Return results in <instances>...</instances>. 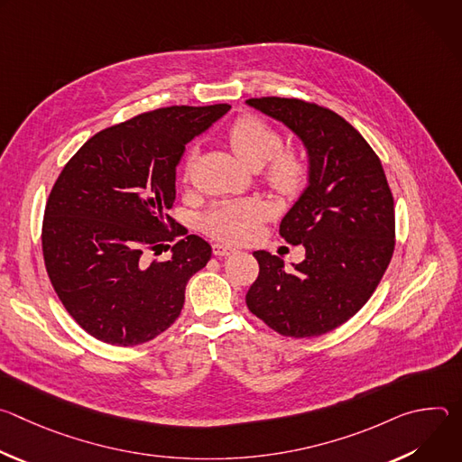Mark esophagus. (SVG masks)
Returning a JSON list of instances; mask_svg holds the SVG:
<instances>
[{"label":"esophagus","mask_w":462,"mask_h":462,"mask_svg":"<svg viewBox=\"0 0 462 462\" xmlns=\"http://www.w3.org/2000/svg\"><path fill=\"white\" fill-rule=\"evenodd\" d=\"M212 250H214L216 255H230V254L236 252L234 246L225 245V243H214V245H212Z\"/></svg>","instance_id":"obj_1"}]
</instances>
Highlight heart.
<instances>
[{
  "label": "heart",
  "mask_w": 462,
  "mask_h": 462,
  "mask_svg": "<svg viewBox=\"0 0 462 462\" xmlns=\"http://www.w3.org/2000/svg\"><path fill=\"white\" fill-rule=\"evenodd\" d=\"M226 139L232 152L248 168L257 170L267 164L265 180L276 193L296 195L305 188L310 177L307 155L294 148L282 150L283 135L265 120L252 115L241 116L230 125ZM195 148L186 155V177L189 175ZM269 214V205L259 199L221 203L203 217V230L228 243H245L257 234L259 223L265 221Z\"/></svg>",
  "instance_id": "b5f03b06"
}]
</instances>
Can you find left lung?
I'll list each match as a JSON object with an SVG mask.
<instances>
[{
  "mask_svg": "<svg viewBox=\"0 0 462 462\" xmlns=\"http://www.w3.org/2000/svg\"><path fill=\"white\" fill-rule=\"evenodd\" d=\"M246 104L291 127L310 161L309 186L280 225L287 243L305 246V259L285 271L282 257L254 252L259 274L246 307L282 337H319L378 287L394 250L393 193L378 155L338 113L282 97Z\"/></svg>",
  "mask_w": 462,
  "mask_h": 462,
  "instance_id": "1",
  "label": "left lung"
}]
</instances>
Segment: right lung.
Returning a JSON list of instances; mask_svg holds the SVG:
<instances>
[{"instance_id":"right-lung-1","label":"right lung","mask_w":462,"mask_h":462,"mask_svg":"<svg viewBox=\"0 0 462 462\" xmlns=\"http://www.w3.org/2000/svg\"><path fill=\"white\" fill-rule=\"evenodd\" d=\"M228 109L141 113L98 131L58 175L42 225L45 269L65 310L97 340L146 344L179 318L186 283L207 267L212 246L174 230L175 168L184 146ZM177 236L168 262L147 261Z\"/></svg>"}]
</instances>
